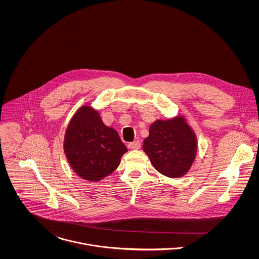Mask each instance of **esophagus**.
Here are the masks:
<instances>
[{
    "instance_id": "esophagus-1",
    "label": "esophagus",
    "mask_w": 259,
    "mask_h": 259,
    "mask_svg": "<svg viewBox=\"0 0 259 259\" xmlns=\"http://www.w3.org/2000/svg\"><path fill=\"white\" fill-rule=\"evenodd\" d=\"M128 148L131 149H140L141 148V142L140 141H135L133 143L128 144Z\"/></svg>"
}]
</instances>
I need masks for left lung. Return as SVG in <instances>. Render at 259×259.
<instances>
[{
  "mask_svg": "<svg viewBox=\"0 0 259 259\" xmlns=\"http://www.w3.org/2000/svg\"><path fill=\"white\" fill-rule=\"evenodd\" d=\"M143 150L158 172L179 179L189 171L195 160L197 137L183 114L156 119L149 126Z\"/></svg>",
  "mask_w": 259,
  "mask_h": 259,
  "instance_id": "1",
  "label": "left lung"
}]
</instances>
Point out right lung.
<instances>
[{
	"instance_id": "1",
	"label": "right lung",
	"mask_w": 259,
	"mask_h": 259,
	"mask_svg": "<svg viewBox=\"0 0 259 259\" xmlns=\"http://www.w3.org/2000/svg\"><path fill=\"white\" fill-rule=\"evenodd\" d=\"M64 151L80 179L99 182L117 168L127 148L117 132L104 123L99 111L83 105L74 112L67 126Z\"/></svg>"
}]
</instances>
